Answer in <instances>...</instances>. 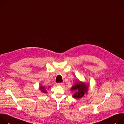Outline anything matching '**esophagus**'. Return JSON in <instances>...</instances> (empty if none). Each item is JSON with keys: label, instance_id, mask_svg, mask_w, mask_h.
<instances>
[{"label": "esophagus", "instance_id": "obj_1", "mask_svg": "<svg viewBox=\"0 0 124 124\" xmlns=\"http://www.w3.org/2000/svg\"><path fill=\"white\" fill-rule=\"evenodd\" d=\"M57 85L58 86H62L63 85V83H58L57 84Z\"/></svg>", "mask_w": 124, "mask_h": 124}]
</instances>
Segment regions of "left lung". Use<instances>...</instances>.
Returning a JSON list of instances; mask_svg holds the SVG:
<instances>
[{
    "mask_svg": "<svg viewBox=\"0 0 124 124\" xmlns=\"http://www.w3.org/2000/svg\"><path fill=\"white\" fill-rule=\"evenodd\" d=\"M88 89L89 84L78 80L71 88V90L75 93L72 95V97L76 99L83 97L85 94L88 93Z\"/></svg>",
    "mask_w": 124,
    "mask_h": 124,
    "instance_id": "left-lung-1",
    "label": "left lung"
}]
</instances>
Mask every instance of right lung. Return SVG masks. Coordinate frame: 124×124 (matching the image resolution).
<instances>
[{
    "instance_id": "obj_1",
    "label": "right lung",
    "mask_w": 124,
    "mask_h": 124,
    "mask_svg": "<svg viewBox=\"0 0 124 124\" xmlns=\"http://www.w3.org/2000/svg\"><path fill=\"white\" fill-rule=\"evenodd\" d=\"M50 87V86H49L48 87V89ZM39 89L41 91V92H42V93H47V91H46V88H45V87H42V86H39Z\"/></svg>"
}]
</instances>
